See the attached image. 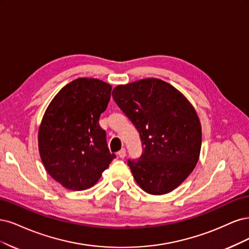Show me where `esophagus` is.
<instances>
[{"mask_svg":"<svg viewBox=\"0 0 249 249\" xmlns=\"http://www.w3.org/2000/svg\"><path fill=\"white\" fill-rule=\"evenodd\" d=\"M118 155L120 158H124L126 156V150L125 149H121L118 152Z\"/></svg>","mask_w":249,"mask_h":249,"instance_id":"34e87169","label":"esophagus"}]
</instances>
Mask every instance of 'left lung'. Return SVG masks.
<instances>
[{
  "label": "left lung",
  "mask_w": 249,
  "mask_h": 249,
  "mask_svg": "<svg viewBox=\"0 0 249 249\" xmlns=\"http://www.w3.org/2000/svg\"><path fill=\"white\" fill-rule=\"evenodd\" d=\"M113 98L140 133L142 153L139 159H128L136 183L154 196L177 188L194 171L202 146L194 107L158 78L118 86Z\"/></svg>",
  "instance_id": "8db88e82"
}]
</instances>
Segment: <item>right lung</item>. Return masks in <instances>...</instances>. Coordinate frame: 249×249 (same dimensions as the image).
Masks as SVG:
<instances>
[{
    "label": "right lung",
    "mask_w": 249,
    "mask_h": 249,
    "mask_svg": "<svg viewBox=\"0 0 249 249\" xmlns=\"http://www.w3.org/2000/svg\"><path fill=\"white\" fill-rule=\"evenodd\" d=\"M111 87L96 78H77L54 96L38 132L45 170L62 186L85 190L94 186L116 158L99 125Z\"/></svg>",
    "instance_id": "obj_1"
}]
</instances>
